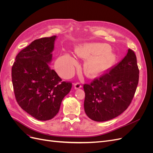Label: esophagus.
Masks as SVG:
<instances>
[{
	"instance_id": "1",
	"label": "esophagus",
	"mask_w": 153,
	"mask_h": 153,
	"mask_svg": "<svg viewBox=\"0 0 153 153\" xmlns=\"http://www.w3.org/2000/svg\"><path fill=\"white\" fill-rule=\"evenodd\" d=\"M74 87H75V89H80L82 87V85L80 84V83H76V84H74Z\"/></svg>"
}]
</instances>
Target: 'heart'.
<instances>
[{
	"label": "heart",
	"mask_w": 153,
	"mask_h": 153,
	"mask_svg": "<svg viewBox=\"0 0 153 153\" xmlns=\"http://www.w3.org/2000/svg\"><path fill=\"white\" fill-rule=\"evenodd\" d=\"M108 50L107 45L98 43H85L76 48L75 53L78 56L87 59L84 69L88 76H100L112 65L114 59L108 53ZM77 64L76 60L71 55L64 53L57 60V71L62 76L69 77L73 74Z\"/></svg>",
	"instance_id": "b5f03b06"
}]
</instances>
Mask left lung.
I'll return each instance as SVG.
<instances>
[{
    "label": "left lung",
    "mask_w": 153,
    "mask_h": 153,
    "mask_svg": "<svg viewBox=\"0 0 153 153\" xmlns=\"http://www.w3.org/2000/svg\"><path fill=\"white\" fill-rule=\"evenodd\" d=\"M139 78L133 50L121 61L90 84H85L84 110L91 119L104 122L119 116L130 105Z\"/></svg>",
    "instance_id": "8db88e82"
}]
</instances>
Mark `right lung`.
Segmentation results:
<instances>
[{"label":"right lung","mask_w":153,"mask_h":153,"mask_svg":"<svg viewBox=\"0 0 153 153\" xmlns=\"http://www.w3.org/2000/svg\"><path fill=\"white\" fill-rule=\"evenodd\" d=\"M56 36L36 39L18 53L12 67V82L20 107L39 121L52 119L59 112L71 83L62 82L50 68Z\"/></svg>","instance_id":"add662e5"}]
</instances>
